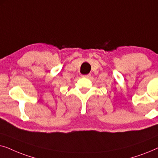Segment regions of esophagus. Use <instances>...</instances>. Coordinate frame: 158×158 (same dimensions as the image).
Segmentation results:
<instances>
[{
	"instance_id": "34e87169",
	"label": "esophagus",
	"mask_w": 158,
	"mask_h": 158,
	"mask_svg": "<svg viewBox=\"0 0 158 158\" xmlns=\"http://www.w3.org/2000/svg\"><path fill=\"white\" fill-rule=\"evenodd\" d=\"M83 77H87V78H89L90 77V74H88V75H83Z\"/></svg>"
}]
</instances>
